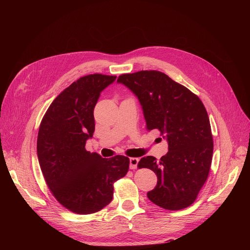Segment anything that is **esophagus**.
Returning a JSON list of instances; mask_svg holds the SVG:
<instances>
[{
	"label": "esophagus",
	"instance_id": "1",
	"mask_svg": "<svg viewBox=\"0 0 250 250\" xmlns=\"http://www.w3.org/2000/svg\"><path fill=\"white\" fill-rule=\"evenodd\" d=\"M138 161H139L138 158H136V157H131V158L129 159V167H130V169H136L137 164H138Z\"/></svg>",
	"mask_w": 250,
	"mask_h": 250
}]
</instances>
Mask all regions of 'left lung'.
<instances>
[{"label":"left lung","instance_id":"8db88e82","mask_svg":"<svg viewBox=\"0 0 250 250\" xmlns=\"http://www.w3.org/2000/svg\"><path fill=\"white\" fill-rule=\"evenodd\" d=\"M118 82L138 98L146 128L158 129L168 141L166 155L159 160L142 157L137 164L157 176V185L147 193L148 199L169 210L191 206L208 179L212 159V134L204 104L160 71L122 74Z\"/></svg>","mask_w":250,"mask_h":250}]
</instances>
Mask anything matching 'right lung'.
I'll list each match as a JSON object with an SVG mask.
<instances>
[{"label":"right lung","instance_id":"right-lung-1","mask_svg":"<svg viewBox=\"0 0 250 250\" xmlns=\"http://www.w3.org/2000/svg\"><path fill=\"white\" fill-rule=\"evenodd\" d=\"M116 78L99 73L81 77L54 99L40 125L37 148L44 180L58 203L79 215L109 205L114 183L128 171V157L103 158L85 148L95 130L100 94Z\"/></svg>","mask_w":250,"mask_h":250}]
</instances>
